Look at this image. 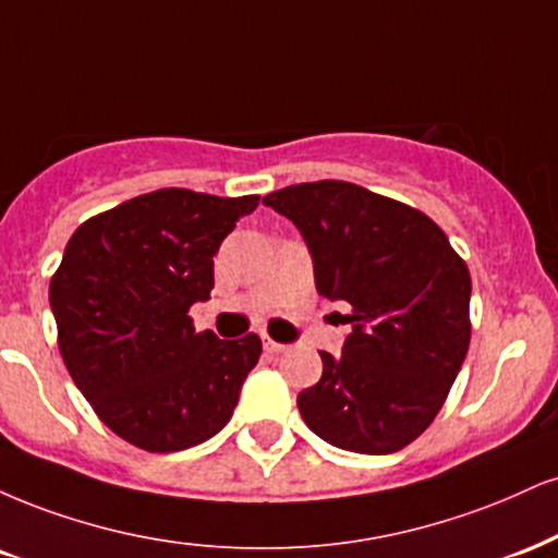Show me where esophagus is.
Returning <instances> with one entry per match:
<instances>
[{
    "label": "esophagus",
    "instance_id": "1",
    "mask_svg": "<svg viewBox=\"0 0 558 558\" xmlns=\"http://www.w3.org/2000/svg\"><path fill=\"white\" fill-rule=\"evenodd\" d=\"M265 351L267 353H283V351H288V345H283V343H278V340H272L270 335H265Z\"/></svg>",
    "mask_w": 558,
    "mask_h": 558
}]
</instances>
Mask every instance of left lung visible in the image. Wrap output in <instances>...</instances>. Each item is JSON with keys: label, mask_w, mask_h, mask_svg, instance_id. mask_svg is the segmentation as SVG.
Returning a JSON list of instances; mask_svg holds the SVG:
<instances>
[{"label": "left lung", "mask_w": 558, "mask_h": 558, "mask_svg": "<svg viewBox=\"0 0 558 558\" xmlns=\"http://www.w3.org/2000/svg\"><path fill=\"white\" fill-rule=\"evenodd\" d=\"M306 239L319 296L351 304L343 355L299 395L327 445L389 454L432 426L471 345V272L415 207L351 181H308L262 199Z\"/></svg>", "instance_id": "obj_1"}]
</instances>
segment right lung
<instances>
[{"mask_svg":"<svg viewBox=\"0 0 558 558\" xmlns=\"http://www.w3.org/2000/svg\"><path fill=\"white\" fill-rule=\"evenodd\" d=\"M259 205L156 190L93 215L66 241L49 301L66 372L113 434L145 452L203 445L231 421L259 335L197 332L190 308L210 299L213 254Z\"/></svg>","mask_w":558,"mask_h":558,"instance_id":"obj_1","label":"right lung"}]
</instances>
